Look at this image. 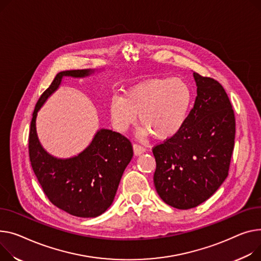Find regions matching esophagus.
<instances>
[{"label": "esophagus", "instance_id": "esophagus-1", "mask_svg": "<svg viewBox=\"0 0 261 261\" xmlns=\"http://www.w3.org/2000/svg\"><path fill=\"white\" fill-rule=\"evenodd\" d=\"M133 150H134L135 155H141L142 153H144L146 151V148L141 145H138V144H133Z\"/></svg>", "mask_w": 261, "mask_h": 261}]
</instances>
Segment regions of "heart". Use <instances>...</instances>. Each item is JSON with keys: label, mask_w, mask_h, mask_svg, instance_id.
Here are the masks:
<instances>
[{"label": "heart", "mask_w": 261, "mask_h": 261, "mask_svg": "<svg viewBox=\"0 0 261 261\" xmlns=\"http://www.w3.org/2000/svg\"><path fill=\"white\" fill-rule=\"evenodd\" d=\"M192 103V90L181 79H152L129 88L125 96L114 94L110 114L121 132L132 126L138 114L144 135L166 140L185 125Z\"/></svg>", "instance_id": "1"}]
</instances>
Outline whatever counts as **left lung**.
<instances>
[{
	"instance_id": "8db88e82",
	"label": "left lung",
	"mask_w": 261,
	"mask_h": 261,
	"mask_svg": "<svg viewBox=\"0 0 261 261\" xmlns=\"http://www.w3.org/2000/svg\"><path fill=\"white\" fill-rule=\"evenodd\" d=\"M194 79L197 96L185 125L152 149L155 189L180 210L205 201L227 178L235 140L234 110L223 87L196 72Z\"/></svg>"
}]
</instances>
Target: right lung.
Segmentation results:
<instances>
[{
  "mask_svg": "<svg viewBox=\"0 0 261 261\" xmlns=\"http://www.w3.org/2000/svg\"><path fill=\"white\" fill-rule=\"evenodd\" d=\"M92 70H67L57 74L34 108L29 132V159L45 195L59 209L77 217H96L111 205L121 175L133 156L132 144L118 132L101 129L75 158L58 160L41 146L38 111L61 84L63 76L83 77Z\"/></svg>",
  "mask_w": 261,
  "mask_h": 261,
  "instance_id": "right-lung-1",
  "label": "right lung"
}]
</instances>
